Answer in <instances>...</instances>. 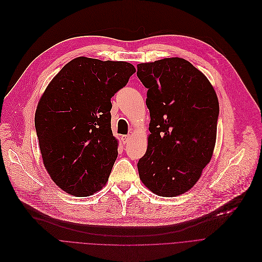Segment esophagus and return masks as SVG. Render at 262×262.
<instances>
[{"instance_id": "34e87169", "label": "esophagus", "mask_w": 262, "mask_h": 262, "mask_svg": "<svg viewBox=\"0 0 262 262\" xmlns=\"http://www.w3.org/2000/svg\"><path fill=\"white\" fill-rule=\"evenodd\" d=\"M130 139H131L130 135H122V136H121V140H122V142H123L124 144L128 143V142L130 141Z\"/></svg>"}]
</instances>
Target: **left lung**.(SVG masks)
Listing matches in <instances>:
<instances>
[{
	"mask_svg": "<svg viewBox=\"0 0 262 262\" xmlns=\"http://www.w3.org/2000/svg\"><path fill=\"white\" fill-rule=\"evenodd\" d=\"M148 90V147L139 160L140 178L157 195L173 197L201 178L213 154L220 106L203 72L180 57L138 65Z\"/></svg>",
	"mask_w": 262,
	"mask_h": 262,
	"instance_id": "obj_1",
	"label": "left lung"
}]
</instances>
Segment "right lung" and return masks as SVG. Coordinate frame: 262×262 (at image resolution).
<instances>
[{"label": "right lung", "instance_id": "1", "mask_svg": "<svg viewBox=\"0 0 262 262\" xmlns=\"http://www.w3.org/2000/svg\"><path fill=\"white\" fill-rule=\"evenodd\" d=\"M135 68L126 61L80 56L50 82L35 113L43 164L68 194L90 196L106 183L118 151L111 98Z\"/></svg>", "mask_w": 262, "mask_h": 262}]
</instances>
